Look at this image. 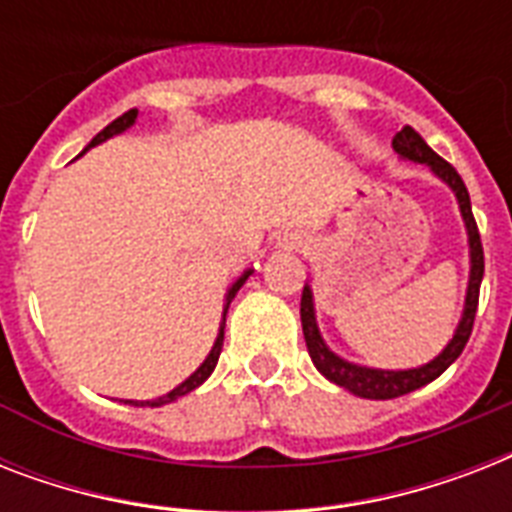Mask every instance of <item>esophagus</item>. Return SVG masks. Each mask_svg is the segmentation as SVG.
<instances>
[{
	"mask_svg": "<svg viewBox=\"0 0 512 512\" xmlns=\"http://www.w3.org/2000/svg\"><path fill=\"white\" fill-rule=\"evenodd\" d=\"M281 247L284 249H303V236H297V233H287V236H284V239L279 241Z\"/></svg>",
	"mask_w": 512,
	"mask_h": 512,
	"instance_id": "esophagus-1",
	"label": "esophagus"
}]
</instances>
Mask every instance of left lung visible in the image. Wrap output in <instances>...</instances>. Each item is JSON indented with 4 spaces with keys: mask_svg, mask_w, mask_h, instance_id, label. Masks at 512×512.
Returning a JSON list of instances; mask_svg holds the SVG:
<instances>
[{
    "mask_svg": "<svg viewBox=\"0 0 512 512\" xmlns=\"http://www.w3.org/2000/svg\"><path fill=\"white\" fill-rule=\"evenodd\" d=\"M393 148H396V154L404 162L425 164L441 183L452 188L454 199L460 204L462 223H465V231H468L470 276L468 289H465V305H462L460 324L454 329L452 340L446 342V348L436 358H430L428 364L414 366V369H374V366L353 364L348 358L337 356L335 350L329 348L324 337H321L319 321H316V308H313V289L311 284H305L303 300H300V321H303L305 345H308L313 366L329 382H335V385L345 388L353 396L372 398V401H388V398L406 396V393H412V390L422 388V385H428L436 377H441L460 358L462 348L468 345V337L473 332V321H476L478 308V289H481V279H484V247H481L476 217H473V209H470V196L465 183H462V177L412 127H404V130L398 132L396 138H393Z\"/></svg>",
    "mask_w": 512,
    "mask_h": 512,
    "instance_id": "left-lung-1",
    "label": "left lung"
}]
</instances>
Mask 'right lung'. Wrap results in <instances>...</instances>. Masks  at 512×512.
Instances as JSON below:
<instances>
[{"instance_id": "add662e5", "label": "right lung", "mask_w": 512, "mask_h": 512, "mask_svg": "<svg viewBox=\"0 0 512 512\" xmlns=\"http://www.w3.org/2000/svg\"><path fill=\"white\" fill-rule=\"evenodd\" d=\"M138 122V111L132 108V111H127V114H122L119 119H114V122L108 124L106 130H100L95 138L90 140V146L84 148V151H90V148L100 146V143H106L108 138H114V135H122V132H127L132 127V124ZM82 151V154H84ZM252 276V268H247V271L241 273L239 279L233 281L231 287H228V292H225V303H223V321H220V329H217V337H215V345H212V350L207 353V358L201 361V366L196 369V372L191 374V377H185L177 388H172L170 393H164V396L159 398H151V401H124V404H132V406H164V404H172V401H177L180 396H185V393H191V390H196L201 385V382L207 380L209 374L215 372L217 366V358H220V350H223V337H225V313H228V308H231L233 297H236V292H239L241 287H244V281Z\"/></svg>"}]
</instances>
